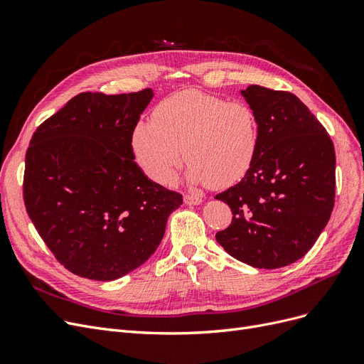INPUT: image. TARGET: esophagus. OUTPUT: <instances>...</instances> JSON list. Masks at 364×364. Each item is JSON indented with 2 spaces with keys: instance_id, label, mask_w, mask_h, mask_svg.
Returning <instances> with one entry per match:
<instances>
[{
  "instance_id": "34e87169",
  "label": "esophagus",
  "mask_w": 364,
  "mask_h": 364,
  "mask_svg": "<svg viewBox=\"0 0 364 364\" xmlns=\"http://www.w3.org/2000/svg\"><path fill=\"white\" fill-rule=\"evenodd\" d=\"M185 205H200L202 197L200 196H183Z\"/></svg>"
}]
</instances>
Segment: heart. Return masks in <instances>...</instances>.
Returning <instances> with one entry per match:
<instances>
[{
    "label": "heart",
    "instance_id": "1",
    "mask_svg": "<svg viewBox=\"0 0 364 364\" xmlns=\"http://www.w3.org/2000/svg\"><path fill=\"white\" fill-rule=\"evenodd\" d=\"M132 147L141 168L159 183H173L185 155L191 183L211 182L225 188L250 168L258 147V121L243 102L188 90L161 102L151 123L139 121Z\"/></svg>",
    "mask_w": 364,
    "mask_h": 364
}]
</instances>
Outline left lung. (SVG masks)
I'll return each instance as SVG.
<instances>
[{"instance_id": "8db88e82", "label": "left lung", "mask_w": 364, "mask_h": 364, "mask_svg": "<svg viewBox=\"0 0 364 364\" xmlns=\"http://www.w3.org/2000/svg\"><path fill=\"white\" fill-rule=\"evenodd\" d=\"M241 95L258 121V147L245 178L215 196L234 214L215 238L241 262L279 269L301 259L331 217L334 144L294 94L250 85Z\"/></svg>"}]
</instances>
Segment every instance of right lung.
<instances>
[{"label": "right lung", "mask_w": 364, "mask_h": 364, "mask_svg": "<svg viewBox=\"0 0 364 364\" xmlns=\"http://www.w3.org/2000/svg\"><path fill=\"white\" fill-rule=\"evenodd\" d=\"M151 90L82 92L31 136L24 203L53 255L77 277L114 281L155 252L179 193L135 162L132 134Z\"/></svg>", "instance_id": "1"}]
</instances>
